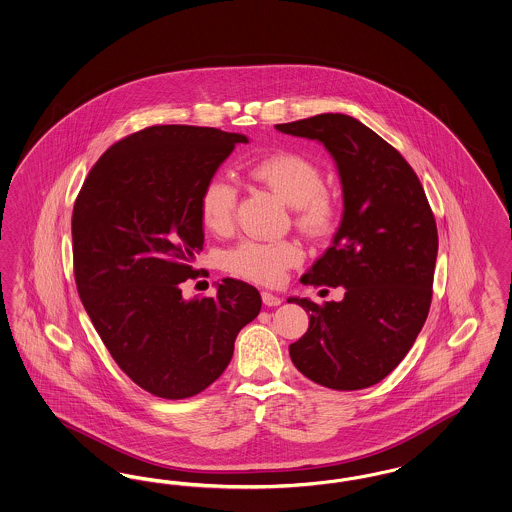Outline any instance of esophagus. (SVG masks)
Here are the masks:
<instances>
[{"label": "esophagus", "instance_id": "obj_1", "mask_svg": "<svg viewBox=\"0 0 512 512\" xmlns=\"http://www.w3.org/2000/svg\"><path fill=\"white\" fill-rule=\"evenodd\" d=\"M261 297H263V303H265L266 307H278V305H282V299H280L278 295L270 293V291H263Z\"/></svg>", "mask_w": 512, "mask_h": 512}]
</instances>
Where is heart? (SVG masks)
I'll return each instance as SVG.
<instances>
[{
  "label": "heart",
  "instance_id": "1",
  "mask_svg": "<svg viewBox=\"0 0 512 512\" xmlns=\"http://www.w3.org/2000/svg\"><path fill=\"white\" fill-rule=\"evenodd\" d=\"M249 175L265 184L278 198L295 209L297 226L308 236H324L335 221V204L324 190L318 165L295 152H276L259 158ZM238 192L225 177H213L200 194V215L213 234H228L234 225ZM301 261V249L291 242L247 240L223 255V268L232 276L255 284H278L289 266Z\"/></svg>",
  "mask_w": 512,
  "mask_h": 512
}]
</instances>
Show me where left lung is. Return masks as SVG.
Segmentation results:
<instances>
[{
    "mask_svg": "<svg viewBox=\"0 0 512 512\" xmlns=\"http://www.w3.org/2000/svg\"><path fill=\"white\" fill-rule=\"evenodd\" d=\"M276 129L324 144L343 190L331 247L301 282L343 286L345 297L324 307L287 299L310 318L289 356L322 387L368 389L404 360L429 316L438 232L425 190L400 152L352 116L318 114Z\"/></svg>",
    "mask_w": 512,
    "mask_h": 512,
    "instance_id": "1",
    "label": "left lung"
}]
</instances>
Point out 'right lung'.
Returning <instances> with one entry per match:
<instances>
[{"instance_id": "add662e5", "label": "right lung", "mask_w": 512, "mask_h": 512, "mask_svg": "<svg viewBox=\"0 0 512 512\" xmlns=\"http://www.w3.org/2000/svg\"><path fill=\"white\" fill-rule=\"evenodd\" d=\"M249 143L215 127L152 125L110 146L72 213L76 286L116 364L154 396L181 400L225 371L261 295L223 278L217 295L184 299L204 249L202 188Z\"/></svg>"}]
</instances>
